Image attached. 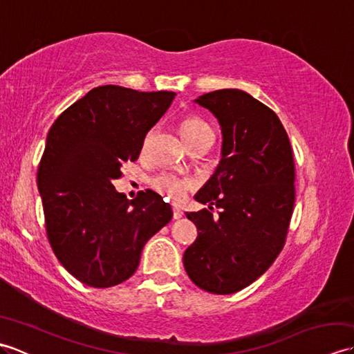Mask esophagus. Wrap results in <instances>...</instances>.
Returning <instances> with one entry per match:
<instances>
[{"label": "esophagus", "instance_id": "1", "mask_svg": "<svg viewBox=\"0 0 354 354\" xmlns=\"http://www.w3.org/2000/svg\"><path fill=\"white\" fill-rule=\"evenodd\" d=\"M171 209H173V219H179V217H183V212L176 205H173Z\"/></svg>", "mask_w": 354, "mask_h": 354}]
</instances>
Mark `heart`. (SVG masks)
<instances>
[{
  "label": "heart",
  "instance_id": "heart-1",
  "mask_svg": "<svg viewBox=\"0 0 354 354\" xmlns=\"http://www.w3.org/2000/svg\"><path fill=\"white\" fill-rule=\"evenodd\" d=\"M208 132H213L212 127L204 120L196 115H185L181 122H179V133H181L183 140L187 146H192L194 141L204 137ZM142 152H146V142L142 146ZM152 189L162 194V196L169 198L170 201L179 202L185 198V194L194 189L196 183L190 178H181L173 175V173H161L152 179Z\"/></svg>",
  "mask_w": 354,
  "mask_h": 354
}]
</instances>
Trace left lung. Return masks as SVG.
<instances>
[{
	"label": "left lung",
	"instance_id": "left-lung-1",
	"mask_svg": "<svg viewBox=\"0 0 354 354\" xmlns=\"http://www.w3.org/2000/svg\"><path fill=\"white\" fill-rule=\"evenodd\" d=\"M219 120L222 160L194 196L209 204L187 213L198 237L184 252L190 280L230 295L248 288L281 252L295 204V162L275 112L240 89H219L196 100ZM221 209L212 216V205Z\"/></svg>",
	"mask_w": 354,
	"mask_h": 354
}]
</instances>
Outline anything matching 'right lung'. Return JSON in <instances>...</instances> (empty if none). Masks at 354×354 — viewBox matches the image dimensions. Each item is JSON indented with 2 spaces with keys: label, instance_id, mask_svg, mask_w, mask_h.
Returning <instances> with one entry per match:
<instances>
[{
  "label": "right lung",
  "instance_id": "right-lung-1",
  "mask_svg": "<svg viewBox=\"0 0 354 354\" xmlns=\"http://www.w3.org/2000/svg\"><path fill=\"white\" fill-rule=\"evenodd\" d=\"M175 95L97 86L50 127L37 167L45 230L57 260L86 286L126 281L142 246L171 219L158 193L140 192L129 201L112 183L126 162L138 160L147 132Z\"/></svg>",
  "mask_w": 354,
  "mask_h": 354
}]
</instances>
